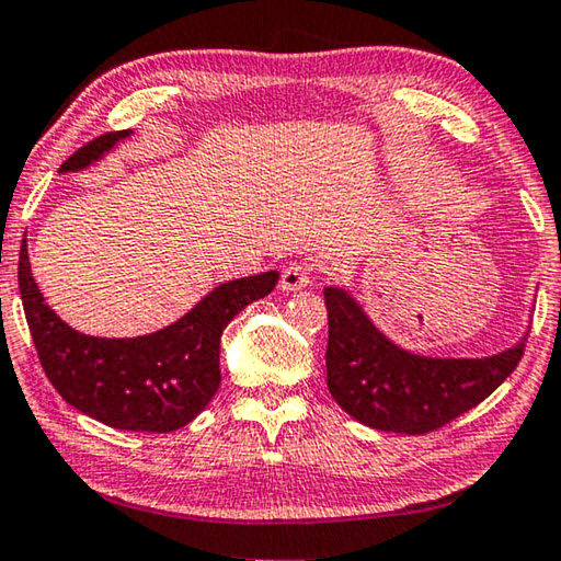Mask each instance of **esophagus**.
I'll return each mask as SVG.
<instances>
[{
	"label": "esophagus",
	"mask_w": 561,
	"mask_h": 561,
	"mask_svg": "<svg viewBox=\"0 0 561 561\" xmlns=\"http://www.w3.org/2000/svg\"><path fill=\"white\" fill-rule=\"evenodd\" d=\"M309 284H311V272H309L307 264L291 262L289 267H284L282 279H279V287L284 291H297V289L309 287Z\"/></svg>",
	"instance_id": "34e87169"
}]
</instances>
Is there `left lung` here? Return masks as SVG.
<instances>
[{
	"label": "left lung",
	"instance_id": "1",
	"mask_svg": "<svg viewBox=\"0 0 561 561\" xmlns=\"http://www.w3.org/2000/svg\"><path fill=\"white\" fill-rule=\"evenodd\" d=\"M324 301L329 393L376 431L425 435L443 428L485 401L525 354L527 339L485 358L415 356L388 341L344 289H324Z\"/></svg>",
	"mask_w": 561,
	"mask_h": 561
}]
</instances>
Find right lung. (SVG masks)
<instances>
[{"label": "right lung", "instance_id": "right-lung-1", "mask_svg": "<svg viewBox=\"0 0 561 561\" xmlns=\"http://www.w3.org/2000/svg\"><path fill=\"white\" fill-rule=\"evenodd\" d=\"M113 130L64 160L61 173L83 170L128 138ZM279 274L220 284L175 324L136 339H99L73 331L32 277L26 240L19 250V291L36 354L66 403L118 431L170 433L187 425L220 388V336L247 304L274 289Z\"/></svg>", "mask_w": 561, "mask_h": 561}]
</instances>
